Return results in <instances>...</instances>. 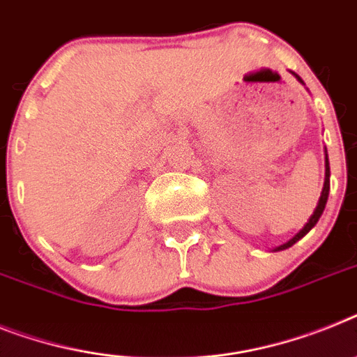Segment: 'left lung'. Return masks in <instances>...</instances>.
Returning <instances> with one entry per match:
<instances>
[{
    "label": "left lung",
    "instance_id": "8db88e82",
    "mask_svg": "<svg viewBox=\"0 0 357 357\" xmlns=\"http://www.w3.org/2000/svg\"><path fill=\"white\" fill-rule=\"evenodd\" d=\"M294 74V72H292ZM296 77H298V82L299 83H303L301 82V77L298 76V74H294ZM326 152V151H325ZM328 190H331V167H328V155L325 154V183H323V190H321V196H319V202H317V206H316V211H314V214L310 215V220L307 221V225H305L303 229L299 230L298 234L294 236L292 239H289L287 243L280 245V247H275L274 250H285V248L292 247V245L296 243V241H299V239L303 238V236H307L310 230L314 229V225L319 221V218H321L323 211H325V205H326V199H328Z\"/></svg>",
    "mask_w": 357,
    "mask_h": 357
}]
</instances>
